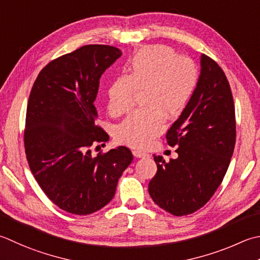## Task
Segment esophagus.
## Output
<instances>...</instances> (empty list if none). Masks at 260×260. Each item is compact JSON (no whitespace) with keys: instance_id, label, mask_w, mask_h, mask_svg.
Instances as JSON below:
<instances>
[{"instance_id":"34e87169","label":"esophagus","mask_w":260,"mask_h":260,"mask_svg":"<svg viewBox=\"0 0 260 260\" xmlns=\"http://www.w3.org/2000/svg\"><path fill=\"white\" fill-rule=\"evenodd\" d=\"M133 155L136 156V157H149L150 155L145 153V152H142V151H137V150H134L133 151Z\"/></svg>"}]
</instances>
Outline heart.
<instances>
[{
    "label": "heart",
    "instance_id": "heart-1",
    "mask_svg": "<svg viewBox=\"0 0 260 260\" xmlns=\"http://www.w3.org/2000/svg\"><path fill=\"white\" fill-rule=\"evenodd\" d=\"M200 80L196 64L175 49L154 45L141 49L129 63V74H121L108 88V110L121 116L133 108L137 91H146L145 109L137 110L121 123L117 139L134 149H146L166 128V117L184 113Z\"/></svg>",
    "mask_w": 260,
    "mask_h": 260
}]
</instances>
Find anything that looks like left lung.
I'll return each instance as SVG.
<instances>
[{
	"instance_id": "obj_1",
	"label": "left lung",
	"mask_w": 260,
	"mask_h": 260,
	"mask_svg": "<svg viewBox=\"0 0 260 260\" xmlns=\"http://www.w3.org/2000/svg\"><path fill=\"white\" fill-rule=\"evenodd\" d=\"M166 137L170 146H178V157L167 162L153 155L157 171L149 184L150 196L172 215L191 214L221 185L236 144L230 84L223 70L205 54L201 56L195 93Z\"/></svg>"
}]
</instances>
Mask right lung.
Segmentation results:
<instances>
[{"instance_id":"1","label":"right lung","mask_w":260,"mask_h":260,"mask_svg":"<svg viewBox=\"0 0 260 260\" xmlns=\"http://www.w3.org/2000/svg\"><path fill=\"white\" fill-rule=\"evenodd\" d=\"M120 56L114 46H82L46 65L29 95L23 136L29 168L46 196L75 215L108 204L133 161L126 146L91 154V147L109 140L96 125L99 80Z\"/></svg>"}]
</instances>
